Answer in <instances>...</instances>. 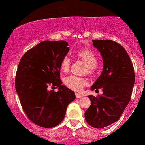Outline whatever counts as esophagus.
Returning a JSON list of instances; mask_svg holds the SVG:
<instances>
[{
	"instance_id": "esophagus-1",
	"label": "esophagus",
	"mask_w": 145,
	"mask_h": 145,
	"mask_svg": "<svg viewBox=\"0 0 145 145\" xmlns=\"http://www.w3.org/2000/svg\"><path fill=\"white\" fill-rule=\"evenodd\" d=\"M75 96H76V98H81V97H83V95L81 94H79V93H75Z\"/></svg>"
}]
</instances>
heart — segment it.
Here are the masks:
<instances>
[{"label":"heart","instance_id":"1","mask_svg":"<svg viewBox=\"0 0 145 145\" xmlns=\"http://www.w3.org/2000/svg\"><path fill=\"white\" fill-rule=\"evenodd\" d=\"M79 58L82 60L88 66V72L91 73L97 63V58L95 54L89 48H82L76 54ZM71 60L68 56H65L61 62V70L63 72H67L69 70ZM64 84L67 87L74 91H80L87 84L84 78L75 75L68 76L64 79Z\"/></svg>","mask_w":145,"mask_h":145}]
</instances>
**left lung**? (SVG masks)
<instances>
[{"label":"left lung","instance_id":"1","mask_svg":"<svg viewBox=\"0 0 145 145\" xmlns=\"http://www.w3.org/2000/svg\"><path fill=\"white\" fill-rule=\"evenodd\" d=\"M93 46L102 56L101 75L91 87L102 89V95L88 96L91 101L84 118L89 125L103 128L120 118L131 98L135 83L133 65L125 49L111 40H93Z\"/></svg>","mask_w":145,"mask_h":145}]
</instances>
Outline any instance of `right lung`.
Segmentation results:
<instances>
[{"label": "right lung", "mask_w": 145, "mask_h": 145, "mask_svg": "<svg viewBox=\"0 0 145 145\" xmlns=\"http://www.w3.org/2000/svg\"><path fill=\"white\" fill-rule=\"evenodd\" d=\"M65 41H44L28 50L21 58L15 89L22 109L36 125L51 128L62 122L74 92L60 79L61 60L69 51ZM48 85L59 88L56 93Z\"/></svg>", "instance_id": "1"}]
</instances>
